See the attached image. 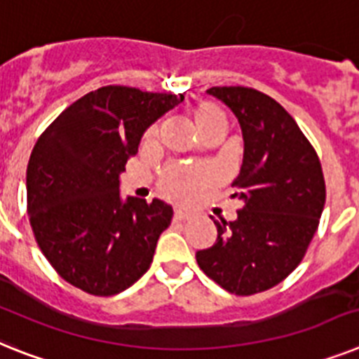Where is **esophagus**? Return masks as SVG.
Segmentation results:
<instances>
[{"label":"esophagus","instance_id":"esophagus-1","mask_svg":"<svg viewBox=\"0 0 359 359\" xmlns=\"http://www.w3.org/2000/svg\"><path fill=\"white\" fill-rule=\"evenodd\" d=\"M173 219L175 221H186V219H189V212H186L184 208H177L173 213Z\"/></svg>","mask_w":359,"mask_h":359}]
</instances>
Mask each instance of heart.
Segmentation results:
<instances>
[{
    "instance_id": "b5f03b06",
    "label": "heart",
    "mask_w": 359,
    "mask_h": 359,
    "mask_svg": "<svg viewBox=\"0 0 359 359\" xmlns=\"http://www.w3.org/2000/svg\"><path fill=\"white\" fill-rule=\"evenodd\" d=\"M194 120L201 135H206L212 129H224L226 131V114L221 107L210 102L197 104L191 111ZM156 129L153 128L147 138H155ZM212 182V173L203 168H191V165H171L164 171L161 180V188L168 197L180 201V203H191L203 189Z\"/></svg>"
}]
</instances>
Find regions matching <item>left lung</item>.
Wrapping results in <instances>:
<instances>
[{
  "label": "left lung",
  "instance_id": "8db88e82",
  "mask_svg": "<svg viewBox=\"0 0 359 359\" xmlns=\"http://www.w3.org/2000/svg\"><path fill=\"white\" fill-rule=\"evenodd\" d=\"M208 95L239 120L245 153L236 186L237 219L215 221L213 246L195 257L204 273L236 296L281 283L305 257L325 206L314 147L281 104L250 87H212Z\"/></svg>",
  "mask_w": 359,
  "mask_h": 359
}]
</instances>
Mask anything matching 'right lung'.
I'll return each mask as SVG.
<instances>
[{"mask_svg": "<svg viewBox=\"0 0 359 359\" xmlns=\"http://www.w3.org/2000/svg\"><path fill=\"white\" fill-rule=\"evenodd\" d=\"M182 95L107 86L82 96L38 138L27 165V208L38 246L72 287L114 296L153 261L173 208L120 195V175L149 126Z\"/></svg>", "mask_w": 359, "mask_h": 359, "instance_id": "1", "label": "right lung"}]
</instances>
